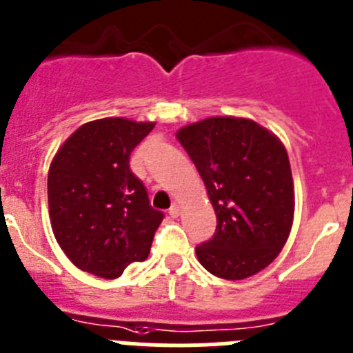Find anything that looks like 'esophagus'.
<instances>
[{"label": "esophagus", "instance_id": "34e87169", "mask_svg": "<svg viewBox=\"0 0 353 353\" xmlns=\"http://www.w3.org/2000/svg\"><path fill=\"white\" fill-rule=\"evenodd\" d=\"M179 212H181V208L177 204H172V208L169 209L170 218H177V216H179Z\"/></svg>", "mask_w": 353, "mask_h": 353}]
</instances>
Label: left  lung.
Returning a JSON list of instances; mask_svg holds the SVG:
<instances>
[{"mask_svg":"<svg viewBox=\"0 0 353 353\" xmlns=\"http://www.w3.org/2000/svg\"><path fill=\"white\" fill-rule=\"evenodd\" d=\"M177 141L195 163L216 212L214 236L195 248L211 274L244 279L278 256L294 220V181L276 135L243 117H209Z\"/></svg>","mask_w":353,"mask_h":353,"instance_id":"8db88e82","label":"left lung"}]
</instances>
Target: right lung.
<instances>
[{
    "label": "right lung",
    "mask_w": 353,
    "mask_h": 353,
    "mask_svg": "<svg viewBox=\"0 0 353 353\" xmlns=\"http://www.w3.org/2000/svg\"><path fill=\"white\" fill-rule=\"evenodd\" d=\"M154 128L105 117L82 125L54 157L47 177L52 232L79 269L119 278L148 259L163 212L130 169V154Z\"/></svg>",
    "instance_id": "obj_1"
}]
</instances>
